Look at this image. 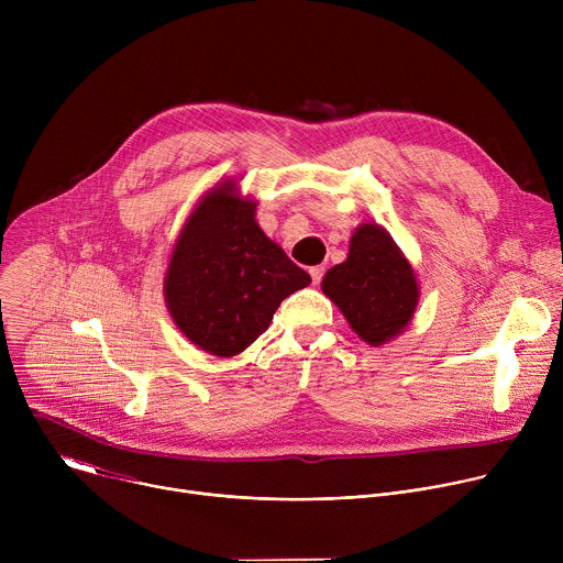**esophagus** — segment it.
I'll return each mask as SVG.
<instances>
[{"mask_svg":"<svg viewBox=\"0 0 563 563\" xmlns=\"http://www.w3.org/2000/svg\"><path fill=\"white\" fill-rule=\"evenodd\" d=\"M309 276H311L313 285H318L320 280H323V276H325V267H323V265H316V267H311V269H309Z\"/></svg>","mask_w":563,"mask_h":563,"instance_id":"esophagus-1","label":"esophagus"}]
</instances>
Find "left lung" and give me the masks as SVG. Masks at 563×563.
Masks as SVG:
<instances>
[{
	"label": "left lung",
	"instance_id": "obj_1",
	"mask_svg": "<svg viewBox=\"0 0 563 563\" xmlns=\"http://www.w3.org/2000/svg\"><path fill=\"white\" fill-rule=\"evenodd\" d=\"M320 287L343 311L358 339L374 347L404 332L419 305L412 265L376 222H365L354 231L347 261L332 267Z\"/></svg>",
	"mask_w": 563,
	"mask_h": 563
}]
</instances>
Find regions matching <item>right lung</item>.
Here are the masks:
<instances>
[{"instance_id":"1","label":"right lung","mask_w":563,"mask_h":563,"mask_svg":"<svg viewBox=\"0 0 563 563\" xmlns=\"http://www.w3.org/2000/svg\"><path fill=\"white\" fill-rule=\"evenodd\" d=\"M309 283L258 227L256 202L224 180L187 218L165 274V298L194 345L229 358L247 350L278 305Z\"/></svg>"}]
</instances>
